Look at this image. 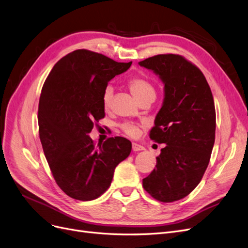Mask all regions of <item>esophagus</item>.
<instances>
[{"label":"esophagus","mask_w":248,"mask_h":248,"mask_svg":"<svg viewBox=\"0 0 248 248\" xmlns=\"http://www.w3.org/2000/svg\"><path fill=\"white\" fill-rule=\"evenodd\" d=\"M132 150L133 152H140V151H143L144 147L140 144H137V143H132Z\"/></svg>","instance_id":"1"}]
</instances>
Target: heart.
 Masks as SVG:
<instances>
[{
    "label": "heart",
    "instance_id": "b5f03b06",
    "mask_svg": "<svg viewBox=\"0 0 248 248\" xmlns=\"http://www.w3.org/2000/svg\"><path fill=\"white\" fill-rule=\"evenodd\" d=\"M127 86L129 88L133 96L138 102H142L147 98H155V91L154 85L143 77H133L127 82ZM114 94V88L111 85H108L104 88L102 94V104L105 110H108L112 104ZM121 129L131 137L138 134V127L131 123H124L121 125Z\"/></svg>",
    "mask_w": 248,
    "mask_h": 248
}]
</instances>
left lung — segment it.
Segmentation results:
<instances>
[{"label":"left lung","mask_w":248,"mask_h":248,"mask_svg":"<svg viewBox=\"0 0 248 248\" xmlns=\"http://www.w3.org/2000/svg\"><path fill=\"white\" fill-rule=\"evenodd\" d=\"M140 65L165 84L150 137L167 144L142 185L158 202H176L199 185L209 165L216 133L214 97L202 72L180 55H156Z\"/></svg>","instance_id":"8db88e82"}]
</instances>
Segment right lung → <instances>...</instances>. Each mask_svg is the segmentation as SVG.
<instances>
[{"instance_id":"obj_1","label":"right lung","mask_w":248,"mask_h":248,"mask_svg":"<svg viewBox=\"0 0 248 248\" xmlns=\"http://www.w3.org/2000/svg\"><path fill=\"white\" fill-rule=\"evenodd\" d=\"M131 64L76 49L55 64L44 83L37 115L39 138L58 186L74 200L101 196L111 185L115 168L131 153V142L124 137L95 144L88 136L105 117L104 88Z\"/></svg>"}]
</instances>
